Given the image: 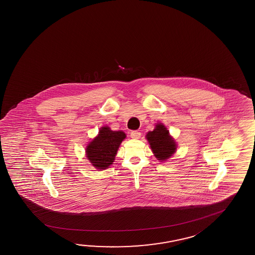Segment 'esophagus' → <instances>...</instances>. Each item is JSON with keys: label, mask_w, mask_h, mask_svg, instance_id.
Listing matches in <instances>:
<instances>
[{"label": "esophagus", "mask_w": 255, "mask_h": 255, "mask_svg": "<svg viewBox=\"0 0 255 255\" xmlns=\"http://www.w3.org/2000/svg\"><path fill=\"white\" fill-rule=\"evenodd\" d=\"M141 136V133L138 130H131L130 131V138L132 139H139Z\"/></svg>", "instance_id": "obj_1"}]
</instances>
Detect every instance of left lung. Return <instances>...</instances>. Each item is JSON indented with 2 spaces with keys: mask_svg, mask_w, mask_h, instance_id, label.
Listing matches in <instances>:
<instances>
[{
  "mask_svg": "<svg viewBox=\"0 0 255 255\" xmlns=\"http://www.w3.org/2000/svg\"><path fill=\"white\" fill-rule=\"evenodd\" d=\"M150 149L158 160L164 161L169 159L177 149V144L173 138L169 135L167 128L161 124L156 125L155 129L146 134Z\"/></svg>",
  "mask_w": 255,
  "mask_h": 255,
  "instance_id": "left-lung-1",
  "label": "left lung"
}]
</instances>
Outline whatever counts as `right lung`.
<instances>
[{
	"mask_svg": "<svg viewBox=\"0 0 255 255\" xmlns=\"http://www.w3.org/2000/svg\"><path fill=\"white\" fill-rule=\"evenodd\" d=\"M125 137L123 130H112L108 126L102 127L98 135L86 148L87 159L99 170L109 168Z\"/></svg>",
	"mask_w": 255,
	"mask_h": 255,
	"instance_id": "1",
	"label": "right lung"
}]
</instances>
